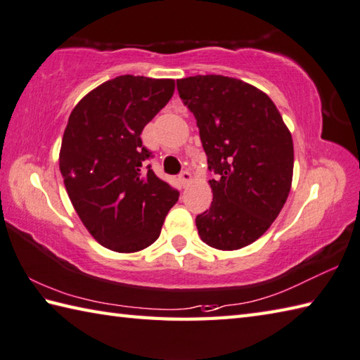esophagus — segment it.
<instances>
[{
  "instance_id": "obj_1",
  "label": "esophagus",
  "mask_w": 360,
  "mask_h": 360,
  "mask_svg": "<svg viewBox=\"0 0 360 360\" xmlns=\"http://www.w3.org/2000/svg\"><path fill=\"white\" fill-rule=\"evenodd\" d=\"M193 180V177H191V174H189L188 171H183V172H180V175H179V181H180V185L185 188V186H188V183Z\"/></svg>"
}]
</instances>
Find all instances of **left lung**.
<instances>
[{
  "instance_id": "obj_1",
  "label": "left lung",
  "mask_w": 360,
  "mask_h": 360,
  "mask_svg": "<svg viewBox=\"0 0 360 360\" xmlns=\"http://www.w3.org/2000/svg\"><path fill=\"white\" fill-rule=\"evenodd\" d=\"M198 122L213 202L198 214L199 236L221 250L241 249L266 232L293 179V139L266 94L241 79L198 75L177 79Z\"/></svg>"
}]
</instances>
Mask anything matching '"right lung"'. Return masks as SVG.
<instances>
[{"label":"right lung","instance_id":"1","mask_svg":"<svg viewBox=\"0 0 360 360\" xmlns=\"http://www.w3.org/2000/svg\"><path fill=\"white\" fill-rule=\"evenodd\" d=\"M174 89V79L122 75L81 98L67 122L59 153L67 194L89 233L116 252L157 241L179 200L177 189L144 167L152 152L141 139Z\"/></svg>","mask_w":360,"mask_h":360}]
</instances>
